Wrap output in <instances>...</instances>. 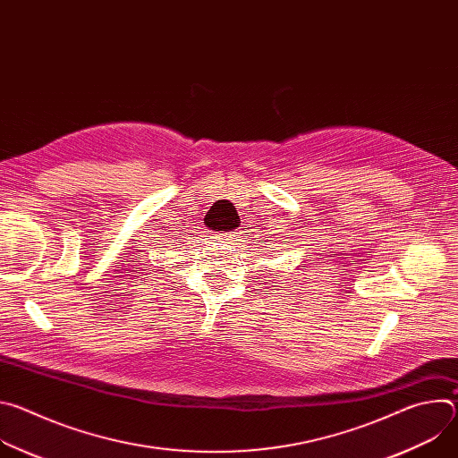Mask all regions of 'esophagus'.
I'll use <instances>...</instances> for the list:
<instances>
[{"instance_id":"34e87169","label":"esophagus","mask_w":458,"mask_h":458,"mask_svg":"<svg viewBox=\"0 0 458 458\" xmlns=\"http://www.w3.org/2000/svg\"><path fill=\"white\" fill-rule=\"evenodd\" d=\"M221 239L232 246L242 242V232L241 230H233V232H226V233H221Z\"/></svg>"}]
</instances>
